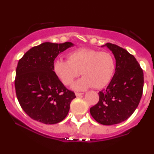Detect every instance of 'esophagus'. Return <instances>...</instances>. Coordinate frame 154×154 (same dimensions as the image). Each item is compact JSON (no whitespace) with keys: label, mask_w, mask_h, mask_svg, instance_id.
<instances>
[{"label":"esophagus","mask_w":154,"mask_h":154,"mask_svg":"<svg viewBox=\"0 0 154 154\" xmlns=\"http://www.w3.org/2000/svg\"><path fill=\"white\" fill-rule=\"evenodd\" d=\"M82 94H83L82 93H78V92H76L75 93L76 96H80V95H82Z\"/></svg>","instance_id":"34e87169"}]
</instances>
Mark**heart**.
Returning a JSON list of instances; mask_svg holds the SVG:
<instances>
[{
  "label": "heart",
  "instance_id": "1",
  "mask_svg": "<svg viewBox=\"0 0 154 154\" xmlns=\"http://www.w3.org/2000/svg\"><path fill=\"white\" fill-rule=\"evenodd\" d=\"M67 60H55L53 64L54 72L65 85H71L74 79L82 74L83 77L72 85L79 91L91 87L94 89L105 88L115 72V60L108 51L76 49L69 53Z\"/></svg>",
  "mask_w": 154,
  "mask_h": 154
}]
</instances>
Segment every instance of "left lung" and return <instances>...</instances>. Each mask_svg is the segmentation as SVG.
<instances>
[{
    "label": "left lung",
    "instance_id": "obj_1",
    "mask_svg": "<svg viewBox=\"0 0 154 154\" xmlns=\"http://www.w3.org/2000/svg\"><path fill=\"white\" fill-rule=\"evenodd\" d=\"M106 45L116 59V72L106 90L100 91L99 100L90 109L97 122L112 125L128 119L141 99L143 72L133 55L115 44Z\"/></svg>",
    "mask_w": 154,
    "mask_h": 154
}]
</instances>
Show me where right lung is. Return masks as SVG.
Wrapping results in <instances>:
<instances>
[{
	"instance_id": "right-lung-1",
	"label": "right lung",
	"mask_w": 154,
	"mask_h": 154,
	"mask_svg": "<svg viewBox=\"0 0 154 154\" xmlns=\"http://www.w3.org/2000/svg\"><path fill=\"white\" fill-rule=\"evenodd\" d=\"M73 45L69 42H46L32 47L19 59L14 80L21 107L32 119L54 125L61 122L76 95L54 73L53 64L60 53Z\"/></svg>"
}]
</instances>
